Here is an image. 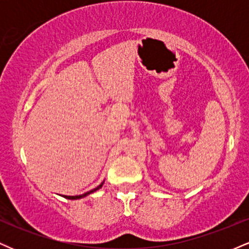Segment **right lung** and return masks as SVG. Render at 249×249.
I'll return each instance as SVG.
<instances>
[{
	"label": "right lung",
	"instance_id": "obj_1",
	"mask_svg": "<svg viewBox=\"0 0 249 249\" xmlns=\"http://www.w3.org/2000/svg\"><path fill=\"white\" fill-rule=\"evenodd\" d=\"M103 184H104V181H103L101 185H98V186H97L96 188H93V190L89 191V192L84 193V194H81V196H64V198H67V199H70V200H77V199H82V198H84V196H89V194H91V193L96 192L97 190H99V188H101V187L103 186Z\"/></svg>",
	"mask_w": 249,
	"mask_h": 249
}]
</instances>
